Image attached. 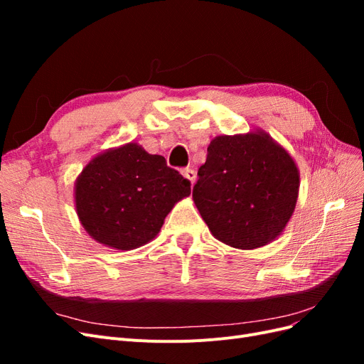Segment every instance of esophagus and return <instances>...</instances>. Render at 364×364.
I'll list each match as a JSON object with an SVG mask.
<instances>
[{"label": "esophagus", "instance_id": "obj_1", "mask_svg": "<svg viewBox=\"0 0 364 364\" xmlns=\"http://www.w3.org/2000/svg\"><path fill=\"white\" fill-rule=\"evenodd\" d=\"M182 174H183V178H186L191 182V185L196 182V171L193 168H183Z\"/></svg>", "mask_w": 364, "mask_h": 364}]
</instances>
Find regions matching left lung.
Segmentation results:
<instances>
[{
    "mask_svg": "<svg viewBox=\"0 0 364 364\" xmlns=\"http://www.w3.org/2000/svg\"><path fill=\"white\" fill-rule=\"evenodd\" d=\"M193 200L211 234L243 250L282 234L299 196V168L267 132L220 135L197 171Z\"/></svg>",
    "mask_w": 364,
    "mask_h": 364,
    "instance_id": "left-lung-1",
    "label": "left lung"
}]
</instances>
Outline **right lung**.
<instances>
[{"mask_svg":"<svg viewBox=\"0 0 364 364\" xmlns=\"http://www.w3.org/2000/svg\"><path fill=\"white\" fill-rule=\"evenodd\" d=\"M190 181L136 142L98 153L74 183L75 213L97 243L132 250L155 238Z\"/></svg>","mask_w":364,"mask_h":364,"instance_id":"obj_1","label":"right lung"}]
</instances>
